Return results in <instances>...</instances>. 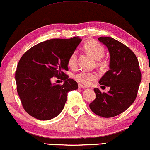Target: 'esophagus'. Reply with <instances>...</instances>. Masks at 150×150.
<instances>
[{
  "mask_svg": "<svg viewBox=\"0 0 150 150\" xmlns=\"http://www.w3.org/2000/svg\"><path fill=\"white\" fill-rule=\"evenodd\" d=\"M87 87H86V86H83V85H81V84H79V88H81V89H85Z\"/></svg>",
  "mask_w": 150,
  "mask_h": 150,
  "instance_id": "obj_1",
  "label": "esophagus"
}]
</instances>
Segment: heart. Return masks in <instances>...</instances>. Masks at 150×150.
<instances>
[{"label":"heart","mask_w":150,"mask_h":150,"mask_svg":"<svg viewBox=\"0 0 150 150\" xmlns=\"http://www.w3.org/2000/svg\"><path fill=\"white\" fill-rule=\"evenodd\" d=\"M83 50L87 53L96 59H100L103 57L105 53L104 47L98 43V42L93 40H88L83 44ZM77 52L74 51L70 54L68 59V65L71 68H74L77 64ZM98 76L93 72H88L85 71H80L74 75V78L76 81H78L83 85H90L93 81L96 80Z\"/></svg>","instance_id":"b5f03b06"}]
</instances>
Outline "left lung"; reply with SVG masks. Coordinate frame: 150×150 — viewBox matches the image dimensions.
<instances>
[{
  "label": "left lung",
  "instance_id": "8db88e82",
  "mask_svg": "<svg viewBox=\"0 0 150 150\" xmlns=\"http://www.w3.org/2000/svg\"><path fill=\"white\" fill-rule=\"evenodd\" d=\"M108 49L110 70L99 81L110 87L107 93L94 88L96 98L90 104L93 112L100 117H114L126 111L134 103L141 82V72L135 54L127 46L112 37L98 38Z\"/></svg>",
  "mask_w": 150,
  "mask_h": 150
}]
</instances>
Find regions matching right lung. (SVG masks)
<instances>
[{"mask_svg": "<svg viewBox=\"0 0 150 150\" xmlns=\"http://www.w3.org/2000/svg\"><path fill=\"white\" fill-rule=\"evenodd\" d=\"M81 39H50L37 44L22 55L15 72L17 91L24 109L39 120H50L64 107L69 91L78 89V83L64 74L68 59ZM62 78V85L52 84V77Z\"/></svg>", "mask_w": 150, "mask_h": 150, "instance_id": "1", "label": "right lung"}]
</instances>
